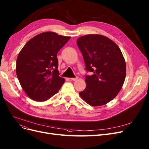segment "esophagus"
Instances as JSON below:
<instances>
[{
  "instance_id": "esophagus-1",
  "label": "esophagus",
  "mask_w": 149,
  "mask_h": 149,
  "mask_svg": "<svg viewBox=\"0 0 149 149\" xmlns=\"http://www.w3.org/2000/svg\"><path fill=\"white\" fill-rule=\"evenodd\" d=\"M71 80H72V81H76V79H78V77H75V78H70Z\"/></svg>"
}]
</instances>
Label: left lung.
<instances>
[{"label":"left lung","instance_id":"8db88e82","mask_svg":"<svg viewBox=\"0 0 149 149\" xmlns=\"http://www.w3.org/2000/svg\"><path fill=\"white\" fill-rule=\"evenodd\" d=\"M83 55L86 75L85 89L79 92L87 104L104 105L113 99L120 91L126 78V63L120 49L104 36L88 34L76 40Z\"/></svg>","mask_w":149,"mask_h":149}]
</instances>
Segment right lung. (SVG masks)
Listing matches in <instances>:
<instances>
[{
  "mask_svg": "<svg viewBox=\"0 0 149 149\" xmlns=\"http://www.w3.org/2000/svg\"><path fill=\"white\" fill-rule=\"evenodd\" d=\"M70 38L44 32L31 39L20 51L16 72L29 98L38 102L47 100L62 86L65 79L59 76L57 55Z\"/></svg>",
  "mask_w": 149,
  "mask_h": 149,
  "instance_id": "1",
  "label": "right lung"
}]
</instances>
